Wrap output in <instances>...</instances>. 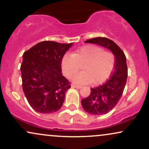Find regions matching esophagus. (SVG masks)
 Wrapping results in <instances>:
<instances>
[{
  "label": "esophagus",
  "mask_w": 149,
  "mask_h": 149,
  "mask_svg": "<svg viewBox=\"0 0 149 149\" xmlns=\"http://www.w3.org/2000/svg\"><path fill=\"white\" fill-rule=\"evenodd\" d=\"M71 87L73 88H76V89H80L82 88V86H80V85H71Z\"/></svg>",
  "instance_id": "esophagus-1"
}]
</instances>
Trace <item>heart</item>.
Segmentation results:
<instances>
[{"label": "heart", "mask_w": 149, "mask_h": 149, "mask_svg": "<svg viewBox=\"0 0 149 149\" xmlns=\"http://www.w3.org/2000/svg\"><path fill=\"white\" fill-rule=\"evenodd\" d=\"M83 65L84 71L73 76V82L78 85L100 84L109 78L114 66L112 53L97 45H86L77 49L73 54H65L61 68L66 76L71 77Z\"/></svg>", "instance_id": "obj_1"}]
</instances>
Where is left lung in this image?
Listing matches in <instances>:
<instances>
[{"mask_svg":"<svg viewBox=\"0 0 149 149\" xmlns=\"http://www.w3.org/2000/svg\"><path fill=\"white\" fill-rule=\"evenodd\" d=\"M109 49L115 56V66L112 76L103 85L91 88L89 97L81 100L83 109L92 115L100 116L112 110L122 97L127 78L126 57L122 49L107 38H95L86 40Z\"/></svg>","mask_w":149,"mask_h":149,"instance_id":"1","label":"left lung"}]
</instances>
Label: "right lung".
<instances>
[{
	"mask_svg": "<svg viewBox=\"0 0 149 149\" xmlns=\"http://www.w3.org/2000/svg\"><path fill=\"white\" fill-rule=\"evenodd\" d=\"M73 43L42 41L23 54L22 88L30 106L40 113L59 111L71 88L61 73V60Z\"/></svg>",
	"mask_w": 149,
	"mask_h": 149,
	"instance_id": "right-lung-1",
	"label": "right lung"
}]
</instances>
